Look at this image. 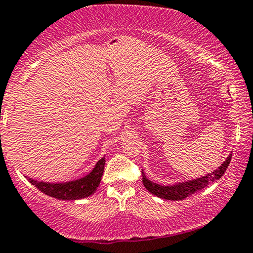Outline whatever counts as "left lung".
Wrapping results in <instances>:
<instances>
[{
  "label": "left lung",
  "instance_id": "1",
  "mask_svg": "<svg viewBox=\"0 0 253 253\" xmlns=\"http://www.w3.org/2000/svg\"><path fill=\"white\" fill-rule=\"evenodd\" d=\"M230 160H232V154H229V156L227 158V160L223 162L217 169H214L211 173L204 175V177L196 178V179L188 180V182H182V183H175V184L171 185H160L156 184V183L149 180L145 177L144 172L142 171L143 175V184L147 188L148 191H150L153 195L159 196V198L165 199V200H184L185 198L190 196L191 194L196 193V191L204 189L211 182L219 179L223 174H224L225 169L229 166Z\"/></svg>",
  "mask_w": 253,
  "mask_h": 253
}]
</instances>
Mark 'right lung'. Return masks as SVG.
Instances as JSON below:
<instances>
[{"label":"right lung","mask_w":253,"mask_h":253,"mask_svg":"<svg viewBox=\"0 0 253 253\" xmlns=\"http://www.w3.org/2000/svg\"><path fill=\"white\" fill-rule=\"evenodd\" d=\"M104 165L105 158H102L87 175L80 178V179L69 180V182L64 183L42 182V180L29 178L28 175H25V178H28L29 182L35 185L37 189L52 198L58 199V200H79V199L92 195L97 190L100 184V180H102L103 172H104Z\"/></svg>","instance_id":"add662e5"}]
</instances>
